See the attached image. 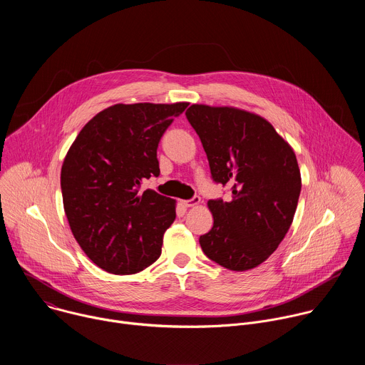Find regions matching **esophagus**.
Here are the masks:
<instances>
[{"instance_id": "obj_1", "label": "esophagus", "mask_w": 365, "mask_h": 365, "mask_svg": "<svg viewBox=\"0 0 365 365\" xmlns=\"http://www.w3.org/2000/svg\"><path fill=\"white\" fill-rule=\"evenodd\" d=\"M200 202V197L199 196H193L192 199H187V200H182V203L186 206V207H190V206H196L199 205Z\"/></svg>"}]
</instances>
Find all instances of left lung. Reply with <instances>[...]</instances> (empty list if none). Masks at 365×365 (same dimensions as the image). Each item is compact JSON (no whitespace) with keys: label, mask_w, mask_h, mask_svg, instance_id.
I'll return each instance as SVG.
<instances>
[{"label":"left lung","mask_w":365,"mask_h":365,"mask_svg":"<svg viewBox=\"0 0 365 365\" xmlns=\"http://www.w3.org/2000/svg\"><path fill=\"white\" fill-rule=\"evenodd\" d=\"M186 118L199 135L211 178L232 185V199H211L214 227L199 237L220 266L245 272L276 251L287 234L302 189L292 147L255 114L228 107L190 106Z\"/></svg>","instance_id":"1"}]
</instances>
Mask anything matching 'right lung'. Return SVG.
<instances>
[{
	"mask_svg": "<svg viewBox=\"0 0 365 365\" xmlns=\"http://www.w3.org/2000/svg\"><path fill=\"white\" fill-rule=\"evenodd\" d=\"M187 102L117 103L96 114L71 145L61 173L65 214L92 262L133 274L162 254L175 200L141 183L160 175L158 147Z\"/></svg>",
	"mask_w": 365,
	"mask_h": 365,
	"instance_id": "1",
	"label": "right lung"
}]
</instances>
